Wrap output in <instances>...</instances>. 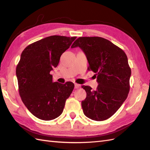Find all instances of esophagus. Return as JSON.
<instances>
[{"label": "esophagus", "instance_id": "1", "mask_svg": "<svg viewBox=\"0 0 150 150\" xmlns=\"http://www.w3.org/2000/svg\"><path fill=\"white\" fill-rule=\"evenodd\" d=\"M81 87V85L79 84H75V89H78Z\"/></svg>", "mask_w": 150, "mask_h": 150}]
</instances>
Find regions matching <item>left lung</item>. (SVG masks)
<instances>
[{"label": "left lung", "mask_w": 150, "mask_h": 150, "mask_svg": "<svg viewBox=\"0 0 150 150\" xmlns=\"http://www.w3.org/2000/svg\"><path fill=\"white\" fill-rule=\"evenodd\" d=\"M79 47L89 63V70L96 73L98 85L93 91L82 86L86 98L81 103L84 115L102 121L109 119L119 109L129 91L131 69L124 51L110 40L99 37H79L71 48Z\"/></svg>", "instance_id": "left-lung-1"}]
</instances>
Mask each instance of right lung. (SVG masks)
<instances>
[{"label": "right lung", "instance_id": "add662e5", "mask_svg": "<svg viewBox=\"0 0 150 150\" xmlns=\"http://www.w3.org/2000/svg\"><path fill=\"white\" fill-rule=\"evenodd\" d=\"M76 37L53 35L30 44L22 52L16 68L18 91L30 112L38 119L51 120L62 114L74 84L53 82L50 71Z\"/></svg>", "mask_w": 150, "mask_h": 150}]
</instances>
